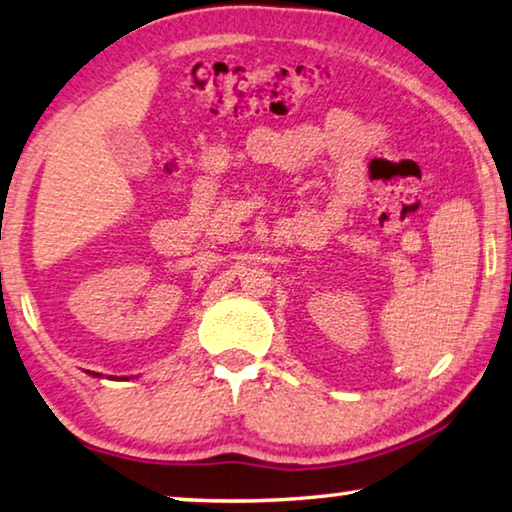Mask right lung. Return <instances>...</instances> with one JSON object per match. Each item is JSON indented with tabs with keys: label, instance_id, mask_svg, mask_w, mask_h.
Segmentation results:
<instances>
[{
	"label": "right lung",
	"instance_id": "1",
	"mask_svg": "<svg viewBox=\"0 0 512 512\" xmlns=\"http://www.w3.org/2000/svg\"><path fill=\"white\" fill-rule=\"evenodd\" d=\"M98 377H101V375H98Z\"/></svg>",
	"mask_w": 512,
	"mask_h": 512
}]
</instances>
